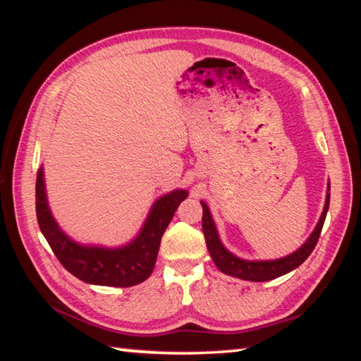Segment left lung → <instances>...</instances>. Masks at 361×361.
<instances>
[{"instance_id":"obj_1","label":"left lung","mask_w":361,"mask_h":361,"mask_svg":"<svg viewBox=\"0 0 361 361\" xmlns=\"http://www.w3.org/2000/svg\"><path fill=\"white\" fill-rule=\"evenodd\" d=\"M329 200H331V183H327L324 209L321 212L318 224L315 229H313V233L309 235V239L305 240L296 251L291 252V255L281 259H273V260H247V259L237 257L231 251L226 250L225 245L220 240L217 226L214 224L212 214L208 208V204L202 200L200 202L203 206L202 228L206 239V247H208V251L214 260V264L217 265V268L221 273H225L228 276H234V278H239L243 281H251V282L271 281V279L279 278V276L293 271L295 268H298L312 255L313 248L317 247L321 229H323L324 220L327 216Z\"/></svg>"}]
</instances>
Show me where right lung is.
<instances>
[{
    "label": "right lung",
    "mask_w": 361,
    "mask_h": 361,
    "mask_svg": "<svg viewBox=\"0 0 361 361\" xmlns=\"http://www.w3.org/2000/svg\"><path fill=\"white\" fill-rule=\"evenodd\" d=\"M188 194L186 189H175L159 197L153 203L140 233L122 247L82 245L62 231L54 219L46 195L44 172L40 167L35 183L37 220L54 255L75 278L93 286L132 287L144 282L152 274L161 237Z\"/></svg>",
    "instance_id": "obj_1"
}]
</instances>
